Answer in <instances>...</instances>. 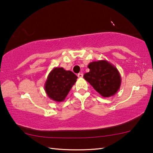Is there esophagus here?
I'll use <instances>...</instances> for the list:
<instances>
[{"label": "esophagus", "mask_w": 153, "mask_h": 153, "mask_svg": "<svg viewBox=\"0 0 153 153\" xmlns=\"http://www.w3.org/2000/svg\"><path fill=\"white\" fill-rule=\"evenodd\" d=\"M77 77H79V78H82V77H83V74L82 73H79L77 74Z\"/></svg>", "instance_id": "obj_1"}]
</instances>
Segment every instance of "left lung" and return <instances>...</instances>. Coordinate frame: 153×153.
I'll return each mask as SVG.
<instances>
[{
	"mask_svg": "<svg viewBox=\"0 0 153 153\" xmlns=\"http://www.w3.org/2000/svg\"><path fill=\"white\" fill-rule=\"evenodd\" d=\"M90 71L84 75V79L102 97L108 98L117 92L121 85V76L114 65L106 60L89 63Z\"/></svg>",
	"mask_w": 153,
	"mask_h": 153,
	"instance_id": "1",
	"label": "left lung"
}]
</instances>
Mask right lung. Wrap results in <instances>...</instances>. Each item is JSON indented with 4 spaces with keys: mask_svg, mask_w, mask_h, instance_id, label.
I'll list each match as a JSON object with an SVG mask.
<instances>
[{
    "mask_svg": "<svg viewBox=\"0 0 153 153\" xmlns=\"http://www.w3.org/2000/svg\"><path fill=\"white\" fill-rule=\"evenodd\" d=\"M77 78L71 71H66L63 68H54L49 74L44 86L47 95L55 102H63Z\"/></svg>",
    "mask_w": 153,
    "mask_h": 153,
    "instance_id": "add662e5",
    "label": "right lung"
}]
</instances>
